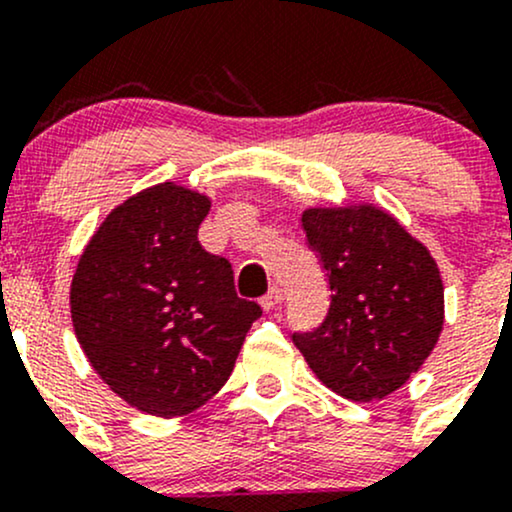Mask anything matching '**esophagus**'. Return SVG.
Instances as JSON below:
<instances>
[{
    "instance_id": "obj_1",
    "label": "esophagus",
    "mask_w": 512,
    "mask_h": 512,
    "mask_svg": "<svg viewBox=\"0 0 512 512\" xmlns=\"http://www.w3.org/2000/svg\"><path fill=\"white\" fill-rule=\"evenodd\" d=\"M281 301H284V291H281L279 286H272V289H269V291L262 296L260 305H262L264 310H274V308H279Z\"/></svg>"
}]
</instances>
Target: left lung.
Instances as JSON below:
<instances>
[{
  "label": "left lung",
  "instance_id": "8db88e82",
  "mask_svg": "<svg viewBox=\"0 0 512 512\" xmlns=\"http://www.w3.org/2000/svg\"><path fill=\"white\" fill-rule=\"evenodd\" d=\"M308 245L330 279L332 303L293 344L332 392L373 402L399 390L438 344L445 320L436 260L375 204L305 209Z\"/></svg>",
  "mask_w": 512,
  "mask_h": 512
}]
</instances>
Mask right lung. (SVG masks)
Masks as SVG:
<instances>
[{
  "instance_id": "add662e5",
  "label": "right lung",
  "mask_w": 512,
  "mask_h": 512,
  "mask_svg": "<svg viewBox=\"0 0 512 512\" xmlns=\"http://www.w3.org/2000/svg\"><path fill=\"white\" fill-rule=\"evenodd\" d=\"M211 199L161 182L105 216L69 291L76 339L117 397L173 419L209 402L233 373L255 301L238 298L226 257L199 245Z\"/></svg>"
}]
</instances>
